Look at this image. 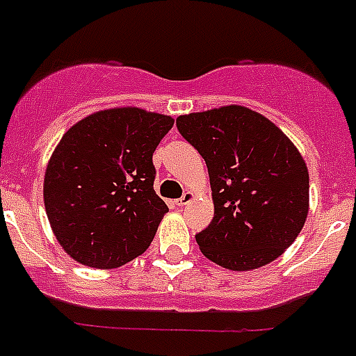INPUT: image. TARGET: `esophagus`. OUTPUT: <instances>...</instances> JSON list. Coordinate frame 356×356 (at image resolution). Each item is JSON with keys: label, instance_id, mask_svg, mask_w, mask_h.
<instances>
[{"label": "esophagus", "instance_id": "1", "mask_svg": "<svg viewBox=\"0 0 356 356\" xmlns=\"http://www.w3.org/2000/svg\"><path fill=\"white\" fill-rule=\"evenodd\" d=\"M193 193L192 192H184V195L181 199H177V206H186L193 201Z\"/></svg>", "mask_w": 356, "mask_h": 356}]
</instances>
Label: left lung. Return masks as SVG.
<instances>
[{
    "label": "left lung",
    "mask_w": 356,
    "mask_h": 356,
    "mask_svg": "<svg viewBox=\"0 0 356 356\" xmlns=\"http://www.w3.org/2000/svg\"><path fill=\"white\" fill-rule=\"evenodd\" d=\"M177 128L210 175L213 219L195 235L202 255L232 271L273 262L309 210V173L297 146L262 113L238 104L179 115Z\"/></svg>",
    "instance_id": "left-lung-1"
}]
</instances>
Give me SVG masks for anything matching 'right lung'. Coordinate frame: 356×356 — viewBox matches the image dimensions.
<instances>
[{
    "label": "right lung",
    "instance_id": "add662e5",
    "mask_svg": "<svg viewBox=\"0 0 356 356\" xmlns=\"http://www.w3.org/2000/svg\"><path fill=\"white\" fill-rule=\"evenodd\" d=\"M173 119L137 106L77 121L52 152L44 210L63 250L79 264L112 270L145 253L168 206L154 190L152 155Z\"/></svg>",
    "mask_w": 356,
    "mask_h": 356
}]
</instances>
